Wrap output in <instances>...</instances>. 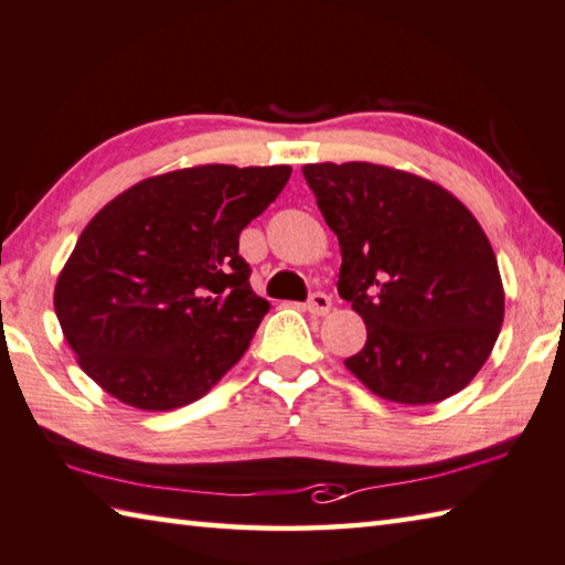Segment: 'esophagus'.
Returning <instances> with one entry per match:
<instances>
[{
	"label": "esophagus",
	"instance_id": "34e87169",
	"mask_svg": "<svg viewBox=\"0 0 565 565\" xmlns=\"http://www.w3.org/2000/svg\"><path fill=\"white\" fill-rule=\"evenodd\" d=\"M306 309H309L313 316H326L331 311V296L323 294V291H316L311 294L309 303H306Z\"/></svg>",
	"mask_w": 565,
	"mask_h": 565
}]
</instances>
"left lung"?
Returning a JSON list of instances; mask_svg holds the SVG:
<instances>
[{"label":"left lung","instance_id":"1","mask_svg":"<svg viewBox=\"0 0 565 565\" xmlns=\"http://www.w3.org/2000/svg\"><path fill=\"white\" fill-rule=\"evenodd\" d=\"M341 244L338 294L367 328L345 367L375 395L429 405L467 387L504 321L497 256L445 188L373 162L303 166Z\"/></svg>","mask_w":565,"mask_h":565}]
</instances>
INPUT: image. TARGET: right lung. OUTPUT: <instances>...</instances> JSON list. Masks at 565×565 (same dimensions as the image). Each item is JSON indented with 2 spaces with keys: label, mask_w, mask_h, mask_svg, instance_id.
Returning a JSON list of instances; mask_svg holds the SVG:
<instances>
[{
  "label": "right lung",
  "mask_w": 565,
  "mask_h": 565,
  "mask_svg": "<svg viewBox=\"0 0 565 565\" xmlns=\"http://www.w3.org/2000/svg\"><path fill=\"white\" fill-rule=\"evenodd\" d=\"M289 166H200L148 178L81 232L54 309L84 373L120 403L172 409L239 361L269 311L239 234L279 198Z\"/></svg>",
  "instance_id": "right-lung-1"
}]
</instances>
